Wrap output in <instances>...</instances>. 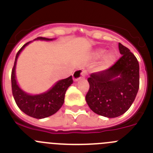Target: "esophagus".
Wrapping results in <instances>:
<instances>
[{"label":"esophagus","mask_w":153,"mask_h":153,"mask_svg":"<svg viewBox=\"0 0 153 153\" xmlns=\"http://www.w3.org/2000/svg\"><path fill=\"white\" fill-rule=\"evenodd\" d=\"M86 72V70L83 68H79L76 70H75V72L73 74V78H74V81H77L80 79H83L85 77Z\"/></svg>","instance_id":"1"}]
</instances>
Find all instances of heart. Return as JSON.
Returning a JSON list of instances; mask_svg holds the SVG:
<instances>
[{
	"label": "heart",
	"instance_id": "obj_1",
	"mask_svg": "<svg viewBox=\"0 0 153 153\" xmlns=\"http://www.w3.org/2000/svg\"><path fill=\"white\" fill-rule=\"evenodd\" d=\"M103 53H104V51L100 50V51H99L98 52H97V55L98 56H102ZM115 59H116V55H115L113 53H109V54L105 57V59H104L103 60V64L102 65H103L104 67H107V66H109V65H110L111 63H113Z\"/></svg>",
	"mask_w": 153,
	"mask_h": 153
}]
</instances>
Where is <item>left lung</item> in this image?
Here are the masks:
<instances>
[{
  "label": "left lung",
  "mask_w": 153,
  "mask_h": 153,
  "mask_svg": "<svg viewBox=\"0 0 153 153\" xmlns=\"http://www.w3.org/2000/svg\"><path fill=\"white\" fill-rule=\"evenodd\" d=\"M122 56L106 70L87 79L86 101L95 113L108 118L120 117L129 109L140 87V66L135 55L119 44Z\"/></svg>",
  "instance_id": "8db88e82"
}]
</instances>
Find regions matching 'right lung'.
Returning a JSON list of instances; mask_svg holds the SVG:
<instances>
[{"mask_svg":"<svg viewBox=\"0 0 153 153\" xmlns=\"http://www.w3.org/2000/svg\"><path fill=\"white\" fill-rule=\"evenodd\" d=\"M36 39L45 40H52L42 36H39ZM30 42H27V44H24L19 50L16 55L14 65L11 71L12 93L17 106L20 108L21 111L33 118L43 119L52 116L60 109L64 102L66 91L69 86L72 84L74 80L72 76H69L67 79H61L58 81L49 91L40 95L30 96L21 90L17 84V81L15 79L16 63L20 53Z\"/></svg>","mask_w":153,"mask_h":153,"instance_id":"add662e5","label":"right lung"}]
</instances>
